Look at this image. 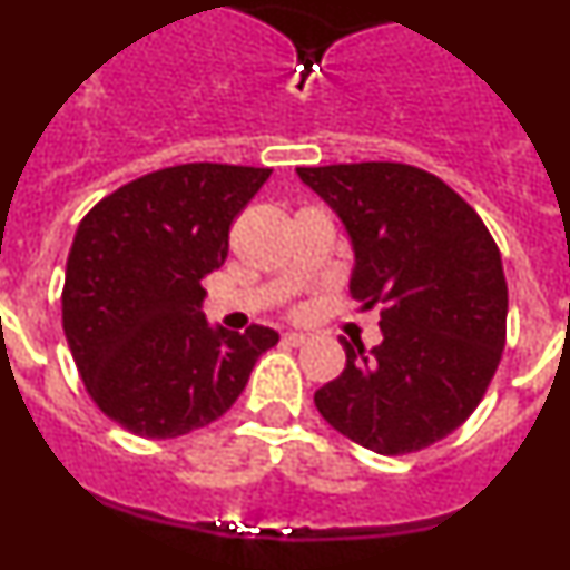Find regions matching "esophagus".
Wrapping results in <instances>:
<instances>
[{
	"label": "esophagus",
	"mask_w": 570,
	"mask_h": 570,
	"mask_svg": "<svg viewBox=\"0 0 570 570\" xmlns=\"http://www.w3.org/2000/svg\"><path fill=\"white\" fill-rule=\"evenodd\" d=\"M284 342H286V344H292V347H297V344H306V342H308V336H306V333L289 331V333H284Z\"/></svg>",
	"instance_id": "34e87169"
}]
</instances>
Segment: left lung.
<instances>
[{
	"mask_svg": "<svg viewBox=\"0 0 570 570\" xmlns=\"http://www.w3.org/2000/svg\"><path fill=\"white\" fill-rule=\"evenodd\" d=\"M297 176L353 243V297L364 308L383 306V342L366 350L338 338L347 364L314 405L333 430L377 455L446 439L480 405L508 333V281L485 223L413 165H325Z\"/></svg>",
	"mask_w": 570,
	"mask_h": 570,
	"instance_id": "left-lung-1",
	"label": "left lung"
}]
</instances>
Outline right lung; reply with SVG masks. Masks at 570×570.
<instances>
[{"label":"right lung","instance_id":"obj_1","mask_svg":"<svg viewBox=\"0 0 570 570\" xmlns=\"http://www.w3.org/2000/svg\"><path fill=\"white\" fill-rule=\"evenodd\" d=\"M273 170L189 163L154 170L82 217L66 264L62 331L101 413L142 439L206 428L237 402L273 327L206 322L200 281Z\"/></svg>","mask_w":570,"mask_h":570}]
</instances>
